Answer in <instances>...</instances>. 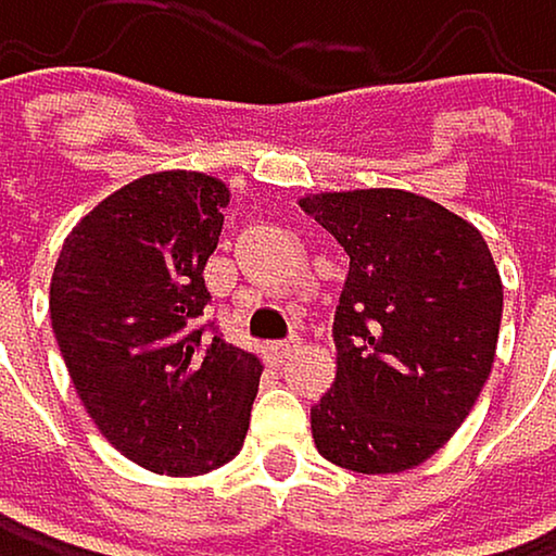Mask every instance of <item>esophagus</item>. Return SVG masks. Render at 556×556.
I'll return each mask as SVG.
<instances>
[{"label":"esophagus","mask_w":556,"mask_h":556,"mask_svg":"<svg viewBox=\"0 0 556 556\" xmlns=\"http://www.w3.org/2000/svg\"><path fill=\"white\" fill-rule=\"evenodd\" d=\"M298 351V341L294 338H288V341H271L268 344V354L275 357V361H285V357H291Z\"/></svg>","instance_id":"34e87169"}]
</instances>
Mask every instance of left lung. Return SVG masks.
<instances>
[{"instance_id":"8db88e82","label":"left lung","mask_w":556,"mask_h":556,"mask_svg":"<svg viewBox=\"0 0 556 556\" xmlns=\"http://www.w3.org/2000/svg\"><path fill=\"white\" fill-rule=\"evenodd\" d=\"M348 252L331 338L338 375L312 407L318 451L357 475L425 464L475 407L504 288L475 225L401 188L301 199Z\"/></svg>"}]
</instances>
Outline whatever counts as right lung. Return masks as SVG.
<instances>
[{"instance_id":"right-lung-1","label":"right lung","mask_w":556,"mask_h":556,"mask_svg":"<svg viewBox=\"0 0 556 556\" xmlns=\"http://www.w3.org/2000/svg\"><path fill=\"white\" fill-rule=\"evenodd\" d=\"M225 205L212 175H146L72 228L52 271V331L81 404L155 475L228 464L262 381V361L202 321Z\"/></svg>"}]
</instances>
